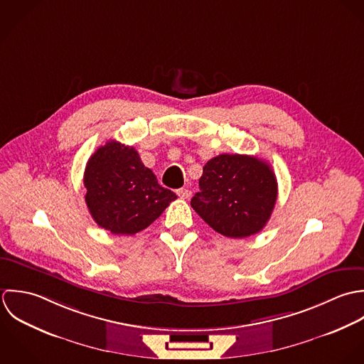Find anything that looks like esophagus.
I'll return each mask as SVG.
<instances>
[{
    "label": "esophagus",
    "instance_id": "obj_1",
    "mask_svg": "<svg viewBox=\"0 0 364 364\" xmlns=\"http://www.w3.org/2000/svg\"><path fill=\"white\" fill-rule=\"evenodd\" d=\"M176 193H177V196H178L180 198H183V200H187V198L191 197V191H190L188 188H178Z\"/></svg>",
    "mask_w": 364,
    "mask_h": 364
}]
</instances>
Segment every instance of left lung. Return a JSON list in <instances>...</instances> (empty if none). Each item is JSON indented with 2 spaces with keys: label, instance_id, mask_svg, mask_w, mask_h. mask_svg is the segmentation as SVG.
I'll return each mask as SVG.
<instances>
[{
  "label": "left lung",
  "instance_id": "obj_1",
  "mask_svg": "<svg viewBox=\"0 0 364 364\" xmlns=\"http://www.w3.org/2000/svg\"><path fill=\"white\" fill-rule=\"evenodd\" d=\"M191 207L220 235L242 239L260 232L277 201L270 164L247 154H219L207 161Z\"/></svg>",
  "mask_w": 364,
  "mask_h": 364
}]
</instances>
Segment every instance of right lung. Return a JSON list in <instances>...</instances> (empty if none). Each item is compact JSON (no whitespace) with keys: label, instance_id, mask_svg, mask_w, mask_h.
<instances>
[{"label":"right lung","instance_id":"add662e5","mask_svg":"<svg viewBox=\"0 0 364 364\" xmlns=\"http://www.w3.org/2000/svg\"><path fill=\"white\" fill-rule=\"evenodd\" d=\"M84 187L91 217L114 235L144 230L177 198L157 183L132 146L117 141H108L91 154Z\"/></svg>","mask_w":364,"mask_h":364}]
</instances>
